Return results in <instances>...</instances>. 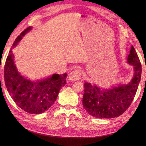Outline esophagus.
<instances>
[{
	"label": "esophagus",
	"mask_w": 146,
	"mask_h": 146,
	"mask_svg": "<svg viewBox=\"0 0 146 146\" xmlns=\"http://www.w3.org/2000/svg\"><path fill=\"white\" fill-rule=\"evenodd\" d=\"M82 76V71L80 70H75L73 71L69 75V80L73 82L75 80H78Z\"/></svg>",
	"instance_id": "1"
}]
</instances>
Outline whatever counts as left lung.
Instances as JSON below:
<instances>
[{"label": "left lung", "instance_id": "left-lung-1", "mask_svg": "<svg viewBox=\"0 0 146 146\" xmlns=\"http://www.w3.org/2000/svg\"><path fill=\"white\" fill-rule=\"evenodd\" d=\"M127 63L134 68V75L127 84L104 89L91 83L84 84L82 104L89 114L98 118L118 117L124 113L134 99L141 78L142 66L134 47L131 46Z\"/></svg>", "mask_w": 146, "mask_h": 146}]
</instances>
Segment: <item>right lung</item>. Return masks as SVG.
Instances as JSON below:
<instances>
[{
	"instance_id": "add662e5",
	"label": "right lung",
	"mask_w": 146,
	"mask_h": 146,
	"mask_svg": "<svg viewBox=\"0 0 146 146\" xmlns=\"http://www.w3.org/2000/svg\"><path fill=\"white\" fill-rule=\"evenodd\" d=\"M26 28L17 36L12 46L15 47L23 36L31 30ZM12 48L4 66V81L9 95L20 108L30 114H40L48 110L66 84L67 73L53 74L40 80H30L21 75L14 62Z\"/></svg>"
}]
</instances>
